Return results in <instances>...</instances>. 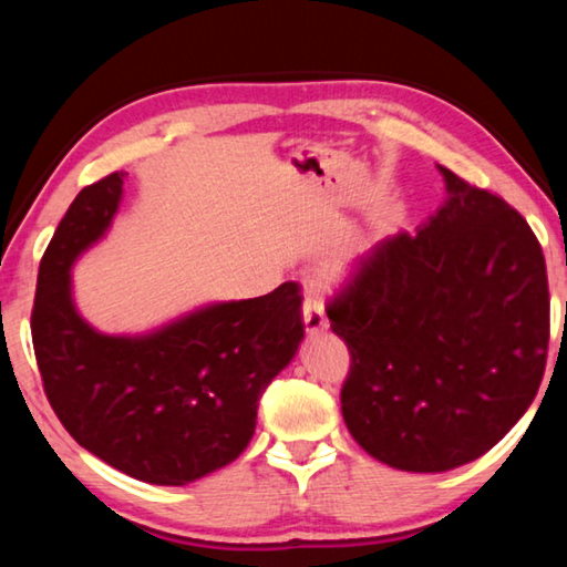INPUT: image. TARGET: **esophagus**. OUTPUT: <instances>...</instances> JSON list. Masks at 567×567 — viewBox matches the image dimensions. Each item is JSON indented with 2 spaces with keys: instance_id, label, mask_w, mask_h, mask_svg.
I'll return each instance as SVG.
<instances>
[{
  "instance_id": "34e87169",
  "label": "esophagus",
  "mask_w": 567,
  "mask_h": 567,
  "mask_svg": "<svg viewBox=\"0 0 567 567\" xmlns=\"http://www.w3.org/2000/svg\"><path fill=\"white\" fill-rule=\"evenodd\" d=\"M302 320H305V330L310 334H318L324 328H328V318H324V307L318 300V297H305L302 302Z\"/></svg>"
}]
</instances>
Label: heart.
<instances>
[{"label": "heart", "instance_id": "heart-1", "mask_svg": "<svg viewBox=\"0 0 567 567\" xmlns=\"http://www.w3.org/2000/svg\"><path fill=\"white\" fill-rule=\"evenodd\" d=\"M344 267H348V265H344V262H342V265H338V270H334V275H340V272L344 270Z\"/></svg>", "mask_w": 567, "mask_h": 567}]
</instances>
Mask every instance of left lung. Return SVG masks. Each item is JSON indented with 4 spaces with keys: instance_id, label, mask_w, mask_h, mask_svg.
<instances>
[{
    "instance_id": "left-lung-1",
    "label": "left lung",
    "mask_w": 567,
    "mask_h": 567,
    "mask_svg": "<svg viewBox=\"0 0 567 567\" xmlns=\"http://www.w3.org/2000/svg\"><path fill=\"white\" fill-rule=\"evenodd\" d=\"M440 172L447 203L415 235L362 255L324 307L350 352L348 430L410 473H443L501 443L537 395L550 342L530 225L495 192Z\"/></svg>"
}]
</instances>
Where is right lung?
I'll use <instances>...</instances> for the list:
<instances>
[{
	"label": "right lung",
	"instance_id": "obj_1",
	"mask_svg": "<svg viewBox=\"0 0 567 567\" xmlns=\"http://www.w3.org/2000/svg\"><path fill=\"white\" fill-rule=\"evenodd\" d=\"M124 172L84 187L44 249L32 344L66 433L120 473L187 485L225 467L255 433L257 400L305 338L300 285L223 302L145 338H110L76 315L70 267L117 213Z\"/></svg>",
	"mask_w": 567,
	"mask_h": 567
}]
</instances>
